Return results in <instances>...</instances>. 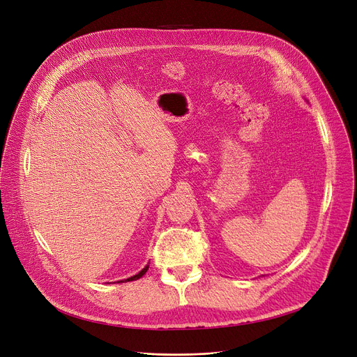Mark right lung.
Segmentation results:
<instances>
[{
	"label": "right lung",
	"mask_w": 357,
	"mask_h": 357,
	"mask_svg": "<svg viewBox=\"0 0 357 357\" xmlns=\"http://www.w3.org/2000/svg\"><path fill=\"white\" fill-rule=\"evenodd\" d=\"M147 269H149V265H146L137 275H135V276H130V278H128V280H125V282H128V281H136V280H139V278H142V276L147 272ZM119 282H123V281H119Z\"/></svg>",
	"instance_id": "add662e5"
}]
</instances>
